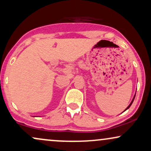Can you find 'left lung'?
Masks as SVG:
<instances>
[{
  "label": "left lung",
  "instance_id": "8db88e82",
  "mask_svg": "<svg viewBox=\"0 0 151 151\" xmlns=\"http://www.w3.org/2000/svg\"><path fill=\"white\" fill-rule=\"evenodd\" d=\"M135 95H136V94H135L134 95V98H133V99H132V102H130V104H129V106H127V107L126 108V109H125V111H126L127 109H128L129 108V107H130V106L132 105V102H133V101H134V98H135Z\"/></svg>",
  "mask_w": 151,
  "mask_h": 151
}]
</instances>
